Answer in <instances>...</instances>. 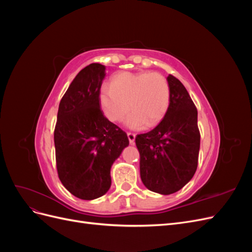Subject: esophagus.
<instances>
[{"mask_svg": "<svg viewBox=\"0 0 252 252\" xmlns=\"http://www.w3.org/2000/svg\"><path fill=\"white\" fill-rule=\"evenodd\" d=\"M127 136H128L129 143H130V144H134V141H135V134H134V133H131V132H127Z\"/></svg>", "mask_w": 252, "mask_h": 252, "instance_id": "obj_1", "label": "esophagus"}]
</instances>
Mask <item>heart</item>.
I'll return each instance as SVG.
<instances>
[{
  "instance_id": "obj_1",
  "label": "heart",
  "mask_w": 252,
  "mask_h": 252,
  "mask_svg": "<svg viewBox=\"0 0 252 252\" xmlns=\"http://www.w3.org/2000/svg\"><path fill=\"white\" fill-rule=\"evenodd\" d=\"M101 107L109 121L118 123L128 116L125 125L134 130L155 127L169 108L170 87L166 78L158 72H120L110 86H103Z\"/></svg>"
}]
</instances>
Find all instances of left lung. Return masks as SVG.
<instances>
[{
  "label": "left lung",
  "mask_w": 252,
  "mask_h": 252,
  "mask_svg": "<svg viewBox=\"0 0 252 252\" xmlns=\"http://www.w3.org/2000/svg\"><path fill=\"white\" fill-rule=\"evenodd\" d=\"M167 82L170 104L164 119L151 131L135 138L143 184L164 195L179 191L192 179L201 139L197 110L188 91L171 74Z\"/></svg>",
  "instance_id": "obj_1"
}]
</instances>
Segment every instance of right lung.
Listing matches in <instances>:
<instances>
[{
  "label": "right lung",
  "instance_id": "add662e5",
  "mask_svg": "<svg viewBox=\"0 0 252 252\" xmlns=\"http://www.w3.org/2000/svg\"><path fill=\"white\" fill-rule=\"evenodd\" d=\"M105 77L104 65H88L75 75L59 105L57 169L64 187L81 200H94L108 191L111 166L129 145L127 134L101 111Z\"/></svg>",
  "mask_w": 252,
  "mask_h": 252
}]
</instances>
